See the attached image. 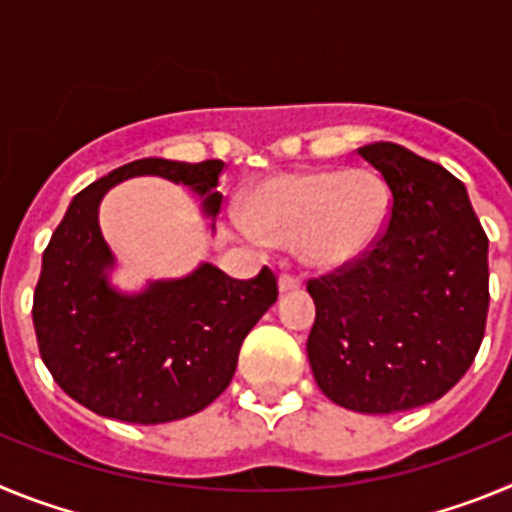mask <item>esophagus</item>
<instances>
[{
    "label": "esophagus",
    "mask_w": 512,
    "mask_h": 512,
    "mask_svg": "<svg viewBox=\"0 0 512 512\" xmlns=\"http://www.w3.org/2000/svg\"><path fill=\"white\" fill-rule=\"evenodd\" d=\"M300 277H295V274H282L279 277V289L282 292H289V289H300Z\"/></svg>",
    "instance_id": "esophagus-1"
}]
</instances>
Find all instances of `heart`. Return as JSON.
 I'll list each match as a JSON object with an SVG mask.
<instances>
[{
	"label": "heart",
	"mask_w": 512,
	"mask_h": 512,
	"mask_svg": "<svg viewBox=\"0 0 512 512\" xmlns=\"http://www.w3.org/2000/svg\"><path fill=\"white\" fill-rule=\"evenodd\" d=\"M390 189L372 169L287 171L256 184L243 220L271 241H295L302 264L333 269L374 246Z\"/></svg>",
	"instance_id": "obj_1"
}]
</instances>
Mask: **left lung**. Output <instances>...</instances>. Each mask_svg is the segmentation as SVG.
Instances as JSON below:
<instances>
[{
  "label": "left lung",
  "instance_id": "left-lung-1",
  "mask_svg": "<svg viewBox=\"0 0 512 512\" xmlns=\"http://www.w3.org/2000/svg\"><path fill=\"white\" fill-rule=\"evenodd\" d=\"M390 187L379 241L307 279L312 377L341 408L402 413L472 366L490 307L487 233L454 174L395 143L359 151Z\"/></svg>",
  "mask_w": 512,
  "mask_h": 512
}]
</instances>
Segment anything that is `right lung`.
<instances>
[{
  "instance_id": "add662e5",
  "label": "right lung",
  "mask_w": 512,
  "mask_h": 512,
  "mask_svg": "<svg viewBox=\"0 0 512 512\" xmlns=\"http://www.w3.org/2000/svg\"><path fill=\"white\" fill-rule=\"evenodd\" d=\"M225 164L140 158L81 189L43 251L33 297L40 356L63 392L92 413L156 425L207 408L230 384L243 338L277 302V274L233 279L205 264L179 282L122 297L104 282L112 264L99 200L122 179L156 174L187 184L217 215Z\"/></svg>"
}]
</instances>
